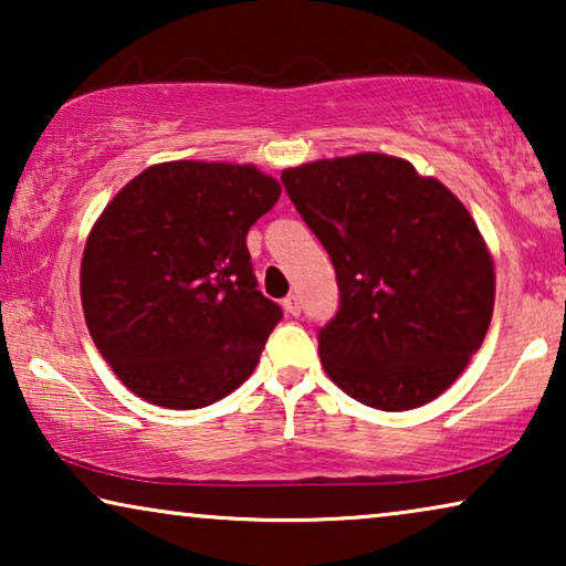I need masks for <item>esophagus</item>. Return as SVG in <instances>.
Masks as SVG:
<instances>
[{
	"mask_svg": "<svg viewBox=\"0 0 566 566\" xmlns=\"http://www.w3.org/2000/svg\"><path fill=\"white\" fill-rule=\"evenodd\" d=\"M283 308L289 312L291 316H301V298L296 296V293H291V296L283 298Z\"/></svg>",
	"mask_w": 566,
	"mask_h": 566,
	"instance_id": "obj_1",
	"label": "esophagus"
}]
</instances>
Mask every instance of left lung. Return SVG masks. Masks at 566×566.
Here are the masks:
<instances>
[{
  "label": "left lung",
  "instance_id": "1",
  "mask_svg": "<svg viewBox=\"0 0 566 566\" xmlns=\"http://www.w3.org/2000/svg\"><path fill=\"white\" fill-rule=\"evenodd\" d=\"M281 180L335 265L339 306L316 337L327 376L384 412L440 397L492 319L476 221L436 177L386 154L312 161Z\"/></svg>",
  "mask_w": 566,
  "mask_h": 566
}]
</instances>
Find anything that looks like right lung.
I'll use <instances>...</instances> for the list:
<instances>
[{
  "instance_id": "obj_1",
  "label": "right lung",
  "mask_w": 566,
  "mask_h": 566,
  "mask_svg": "<svg viewBox=\"0 0 566 566\" xmlns=\"http://www.w3.org/2000/svg\"><path fill=\"white\" fill-rule=\"evenodd\" d=\"M277 198L252 165L167 161L107 203L84 247L82 306L130 391L200 409L250 378L283 308L258 291L247 231Z\"/></svg>"
}]
</instances>
